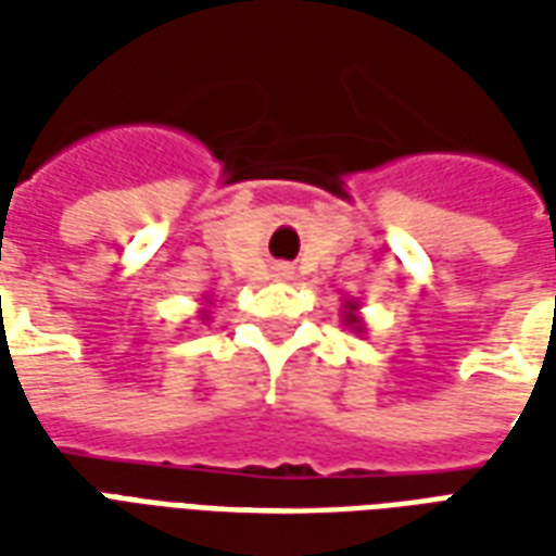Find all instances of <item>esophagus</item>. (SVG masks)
<instances>
[{
  "label": "esophagus",
  "instance_id": "1",
  "mask_svg": "<svg viewBox=\"0 0 556 556\" xmlns=\"http://www.w3.org/2000/svg\"><path fill=\"white\" fill-rule=\"evenodd\" d=\"M277 274H279V277H289L291 270H289V267H277Z\"/></svg>",
  "mask_w": 556,
  "mask_h": 556
}]
</instances>
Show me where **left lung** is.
<instances>
[{
  "mask_svg": "<svg viewBox=\"0 0 556 556\" xmlns=\"http://www.w3.org/2000/svg\"><path fill=\"white\" fill-rule=\"evenodd\" d=\"M342 325L351 327L354 333H366V325L361 318V303L354 298H345V303H342Z\"/></svg>",
  "mask_w": 556,
  "mask_h": 556,
  "instance_id": "8db88e82",
  "label": "left lung"
}]
</instances>
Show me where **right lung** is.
Wrapping results in <instances>:
<instances>
[{"label":"right lung","instance_id":"1","mask_svg":"<svg viewBox=\"0 0 556 556\" xmlns=\"http://www.w3.org/2000/svg\"><path fill=\"white\" fill-rule=\"evenodd\" d=\"M207 306H214V301H211V298H205V303H202V313H199V318H202V321H207V315H211V309H207Z\"/></svg>","mask_w":556,"mask_h":556}]
</instances>
